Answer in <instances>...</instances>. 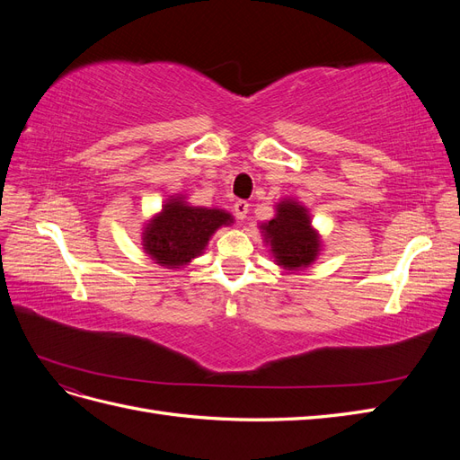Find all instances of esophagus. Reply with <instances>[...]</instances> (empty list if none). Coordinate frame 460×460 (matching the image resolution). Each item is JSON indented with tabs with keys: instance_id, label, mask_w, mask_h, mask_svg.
Masks as SVG:
<instances>
[{
	"instance_id": "34e87169",
	"label": "esophagus",
	"mask_w": 460,
	"mask_h": 460,
	"mask_svg": "<svg viewBox=\"0 0 460 460\" xmlns=\"http://www.w3.org/2000/svg\"><path fill=\"white\" fill-rule=\"evenodd\" d=\"M247 211H249V203L247 201H235L234 203V215L238 220H243L247 217Z\"/></svg>"
}]
</instances>
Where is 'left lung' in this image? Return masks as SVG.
Wrapping results in <instances>:
<instances>
[{
    "mask_svg": "<svg viewBox=\"0 0 460 460\" xmlns=\"http://www.w3.org/2000/svg\"><path fill=\"white\" fill-rule=\"evenodd\" d=\"M276 264L286 270L307 269L320 253L318 232L311 226L309 211L294 199L276 205L272 220L261 225Z\"/></svg>",
    "mask_w": 460,
    "mask_h": 460,
    "instance_id": "left-lung-1",
    "label": "left lung"
}]
</instances>
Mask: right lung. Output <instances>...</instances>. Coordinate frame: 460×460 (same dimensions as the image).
<instances>
[{"mask_svg":"<svg viewBox=\"0 0 460 460\" xmlns=\"http://www.w3.org/2000/svg\"><path fill=\"white\" fill-rule=\"evenodd\" d=\"M232 222V215L222 208L193 207L184 198H171L146 225L142 245L161 267L180 269L199 257L211 235Z\"/></svg>","mask_w":460,"mask_h":460,"instance_id":"obj_1","label":"right lung"}]
</instances>
